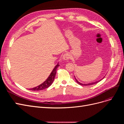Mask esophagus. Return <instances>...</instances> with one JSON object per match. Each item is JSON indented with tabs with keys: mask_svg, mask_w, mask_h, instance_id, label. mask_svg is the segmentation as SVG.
Instances as JSON below:
<instances>
[{
	"mask_svg": "<svg viewBox=\"0 0 124 124\" xmlns=\"http://www.w3.org/2000/svg\"><path fill=\"white\" fill-rule=\"evenodd\" d=\"M69 58H70V55L69 53H65L63 55L62 59L63 61H68V60L69 59Z\"/></svg>",
	"mask_w": 124,
	"mask_h": 124,
	"instance_id": "obj_1",
	"label": "esophagus"
}]
</instances>
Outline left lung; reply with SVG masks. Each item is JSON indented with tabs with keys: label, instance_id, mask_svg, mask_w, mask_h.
I'll return each instance as SVG.
<instances>
[{
	"label": "left lung",
	"instance_id": "obj_1",
	"mask_svg": "<svg viewBox=\"0 0 124 124\" xmlns=\"http://www.w3.org/2000/svg\"><path fill=\"white\" fill-rule=\"evenodd\" d=\"M104 77H103L102 78H101V79H100V80H99V81H96V82H91V83H86V84H83V83H80V82H78V80H77V78H76V77H75V76H74V78H75V79H76V82H77V83L78 84H80V85H84V86H88V85H93V84H96V83H98V82H100V81H101L102 80L103 78H104Z\"/></svg>",
	"mask_w": 124,
	"mask_h": 124
}]
</instances>
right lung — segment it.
Here are the masks:
<instances>
[{"mask_svg":"<svg viewBox=\"0 0 124 124\" xmlns=\"http://www.w3.org/2000/svg\"><path fill=\"white\" fill-rule=\"evenodd\" d=\"M59 62L57 65L55 66V67L54 68V69L52 70L51 72V74H50V76H48V77L47 78V79L42 84H41L40 85L36 86L35 87H33L32 88H29V90H31V91H40V90H43L45 88H48L49 86H50L53 82L54 81V78L56 76V70H57V69L58 68V67L59 66Z\"/></svg>","mask_w":124,"mask_h":124,"instance_id":"obj_1","label":"right lung"}]
</instances>
